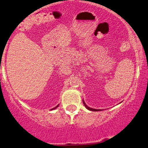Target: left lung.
Instances as JSON below:
<instances>
[{"label": "left lung", "mask_w": 148, "mask_h": 148, "mask_svg": "<svg viewBox=\"0 0 148 148\" xmlns=\"http://www.w3.org/2000/svg\"><path fill=\"white\" fill-rule=\"evenodd\" d=\"M83 103H84V106H86V108L88 109V110H92V111H101V110H101V109H95V108H90V107L86 105V102H84V100H83Z\"/></svg>", "instance_id": "8db88e82"}]
</instances>
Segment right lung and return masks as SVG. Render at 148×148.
Listing matches in <instances>:
<instances>
[{
    "mask_svg": "<svg viewBox=\"0 0 148 148\" xmlns=\"http://www.w3.org/2000/svg\"><path fill=\"white\" fill-rule=\"evenodd\" d=\"M58 106H58H56V107H54V108H52V109H51V110H54V109H55V108H57V107Z\"/></svg>",
    "mask_w": 148,
    "mask_h": 148,
    "instance_id": "obj_1",
    "label": "right lung"
}]
</instances>
